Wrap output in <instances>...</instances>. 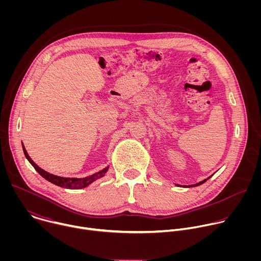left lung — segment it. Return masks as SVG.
Instances as JSON below:
<instances>
[{"label": "left lung", "instance_id": "left-lung-1", "mask_svg": "<svg viewBox=\"0 0 261 261\" xmlns=\"http://www.w3.org/2000/svg\"><path fill=\"white\" fill-rule=\"evenodd\" d=\"M211 176H212V175H211ZM211 176H208V177H207V178H205V179H203V180H201V181H199V182H197V184H194V185H192V186H193V187H196V186H199V185H201V184H203V182H204V181H206V180H207V179H208V178H210V177H211Z\"/></svg>", "mask_w": 261, "mask_h": 261}]
</instances>
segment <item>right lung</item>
<instances>
[{
  "mask_svg": "<svg viewBox=\"0 0 261 261\" xmlns=\"http://www.w3.org/2000/svg\"><path fill=\"white\" fill-rule=\"evenodd\" d=\"M22 150H23V153H24V156L25 158L28 159V161L33 165V167L36 169V171L38 172L42 177H44L45 179H47L48 181L59 186V187H63V188H66V189H82V188H86L87 186H89L90 184H92L93 181H95L96 179L102 177L105 175V173L107 172L108 170V166L103 168L102 170L92 174V175H89L87 177H83V178H76V177H63V176H58V175H55V174H51L45 170H43L42 168H40L38 165H37L32 159L31 157L29 156L28 152L25 151V147L22 143Z\"/></svg>",
  "mask_w": 261,
  "mask_h": 261,
  "instance_id": "1",
  "label": "right lung"
}]
</instances>
